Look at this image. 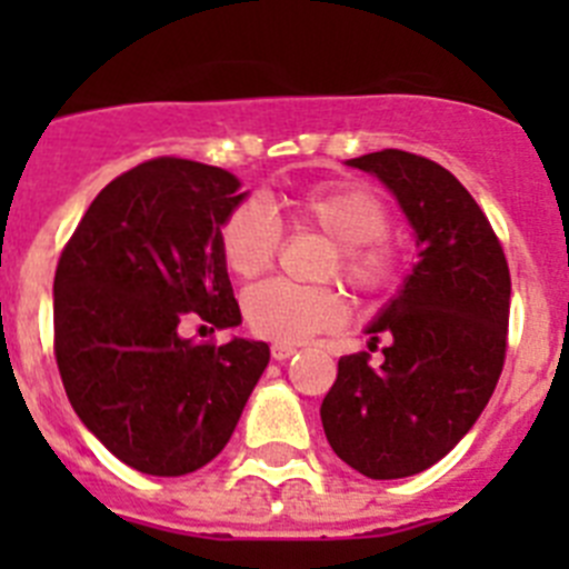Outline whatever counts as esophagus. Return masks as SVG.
<instances>
[{"label": "esophagus", "instance_id": "esophagus-1", "mask_svg": "<svg viewBox=\"0 0 569 569\" xmlns=\"http://www.w3.org/2000/svg\"><path fill=\"white\" fill-rule=\"evenodd\" d=\"M296 353V347L293 345H281V341H276L273 347H270V356H273L276 361H284L290 359V356Z\"/></svg>", "mask_w": 569, "mask_h": 569}]
</instances>
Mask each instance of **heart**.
Wrapping results in <instances>:
<instances>
[{"label":"heart","instance_id":"heart-1","mask_svg":"<svg viewBox=\"0 0 569 569\" xmlns=\"http://www.w3.org/2000/svg\"><path fill=\"white\" fill-rule=\"evenodd\" d=\"M284 222L330 239L321 279L339 276L361 296H381L401 276V250L390 239L393 213L373 188L359 182H319L281 196ZM219 259L236 279H256L273 264L281 248V224L256 199L228 210L216 230ZM345 296L333 284L301 288L290 281H261L241 296V316L250 333L281 345L305 341L339 328Z\"/></svg>","mask_w":569,"mask_h":569}]
</instances>
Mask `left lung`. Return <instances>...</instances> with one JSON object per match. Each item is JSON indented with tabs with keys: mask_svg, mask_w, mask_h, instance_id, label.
I'll list each match as a JSON object with an SVG mask.
<instances>
[{
	"mask_svg": "<svg viewBox=\"0 0 569 569\" xmlns=\"http://www.w3.org/2000/svg\"><path fill=\"white\" fill-rule=\"evenodd\" d=\"M350 164L393 190L421 261L370 328L373 341L390 339L381 367L370 353L341 356L321 425L361 476L405 479L445 459L490 401L507 356L510 268L485 210L439 162L387 148Z\"/></svg>",
	"mask_w": 569,
	"mask_h": 569,
	"instance_id": "1",
	"label": "left lung"
}]
</instances>
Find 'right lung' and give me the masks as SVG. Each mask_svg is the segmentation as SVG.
Wrapping results in <instances>:
<instances>
[{"label": "right lung", "instance_id": "obj_1", "mask_svg": "<svg viewBox=\"0 0 569 569\" xmlns=\"http://www.w3.org/2000/svg\"><path fill=\"white\" fill-rule=\"evenodd\" d=\"M244 199L213 164L159 156L116 176L64 244L53 353L64 393L119 461L184 476L222 453L270 361L264 341L179 336L241 321L216 230Z\"/></svg>", "mask_w": 569, "mask_h": 569}]
</instances>
